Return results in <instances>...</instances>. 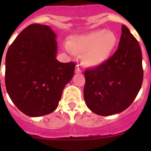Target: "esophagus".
Returning <instances> with one entry per match:
<instances>
[{"instance_id":"34e87169","label":"esophagus","mask_w":151,"mask_h":151,"mask_svg":"<svg viewBox=\"0 0 151 151\" xmlns=\"http://www.w3.org/2000/svg\"><path fill=\"white\" fill-rule=\"evenodd\" d=\"M75 73H82V70L80 69V68L78 67V66H76V69H75Z\"/></svg>"}]
</instances>
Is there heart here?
Instances as JSON below:
<instances>
[{"label": "heart", "instance_id": "heart-1", "mask_svg": "<svg viewBox=\"0 0 151 151\" xmlns=\"http://www.w3.org/2000/svg\"><path fill=\"white\" fill-rule=\"evenodd\" d=\"M117 38L112 32L97 30L75 36L66 45L69 53H82V61L89 67H97L104 63L116 45Z\"/></svg>", "mask_w": 151, "mask_h": 151}]
</instances>
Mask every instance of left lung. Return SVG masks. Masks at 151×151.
Instances as JSON below:
<instances>
[{
    "instance_id": "left-lung-1",
    "label": "left lung",
    "mask_w": 151,
    "mask_h": 151,
    "mask_svg": "<svg viewBox=\"0 0 151 151\" xmlns=\"http://www.w3.org/2000/svg\"><path fill=\"white\" fill-rule=\"evenodd\" d=\"M84 73V98L93 113L113 115L132 104L143 82L142 54L138 41L126 26H122L115 54L102 65Z\"/></svg>"
}]
</instances>
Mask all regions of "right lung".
Listing matches in <instances>:
<instances>
[{
	"label": "right lung",
	"instance_id": "add662e5",
	"mask_svg": "<svg viewBox=\"0 0 151 151\" xmlns=\"http://www.w3.org/2000/svg\"><path fill=\"white\" fill-rule=\"evenodd\" d=\"M56 39L50 26L32 24L21 32L6 52V91L13 104L29 116L54 111L74 75V63H63L56 59Z\"/></svg>",
	"mask_w": 151,
	"mask_h": 151
}]
</instances>
